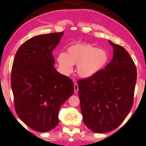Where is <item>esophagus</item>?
Here are the masks:
<instances>
[{"label":"esophagus","mask_w":146,"mask_h":146,"mask_svg":"<svg viewBox=\"0 0 146 146\" xmlns=\"http://www.w3.org/2000/svg\"><path fill=\"white\" fill-rule=\"evenodd\" d=\"M74 92L76 93V92L78 91V85L77 83H74Z\"/></svg>","instance_id":"1"}]
</instances>
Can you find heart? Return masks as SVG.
<instances>
[{"instance_id": "1", "label": "heart", "mask_w": 146, "mask_h": 146, "mask_svg": "<svg viewBox=\"0 0 146 146\" xmlns=\"http://www.w3.org/2000/svg\"><path fill=\"white\" fill-rule=\"evenodd\" d=\"M61 70L68 74L77 65V72L82 78H90L101 71L107 65L109 56L103 49H98L89 43H77L67 49V53L58 56Z\"/></svg>"}]
</instances>
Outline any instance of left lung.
Returning a JSON list of instances; mask_svg holds the SVG:
<instances>
[{
  "instance_id": "8db88e82",
  "label": "left lung",
  "mask_w": 146,
  "mask_h": 146,
  "mask_svg": "<svg viewBox=\"0 0 146 146\" xmlns=\"http://www.w3.org/2000/svg\"><path fill=\"white\" fill-rule=\"evenodd\" d=\"M113 57L105 68L78 80L83 121L95 133L118 127L131 111L137 80L135 63L126 50L109 41Z\"/></svg>"
}]
</instances>
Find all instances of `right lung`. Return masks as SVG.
Masks as SVG:
<instances>
[{
  "instance_id": "1",
  "label": "right lung",
  "mask_w": 146,
  "mask_h": 146,
  "mask_svg": "<svg viewBox=\"0 0 146 146\" xmlns=\"http://www.w3.org/2000/svg\"><path fill=\"white\" fill-rule=\"evenodd\" d=\"M64 32L35 36L19 47L11 71L15 109L32 129L47 132L59 123L61 105L74 91L70 78L56 70L52 51Z\"/></svg>"
}]
</instances>
